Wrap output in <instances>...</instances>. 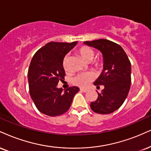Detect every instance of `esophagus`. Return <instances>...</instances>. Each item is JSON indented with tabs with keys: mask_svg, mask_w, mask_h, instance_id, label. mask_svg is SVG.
<instances>
[{
	"mask_svg": "<svg viewBox=\"0 0 151 151\" xmlns=\"http://www.w3.org/2000/svg\"><path fill=\"white\" fill-rule=\"evenodd\" d=\"M80 91H81V92H86L87 90L85 88H80Z\"/></svg>",
	"mask_w": 151,
	"mask_h": 151,
	"instance_id": "obj_1",
	"label": "esophagus"
}]
</instances>
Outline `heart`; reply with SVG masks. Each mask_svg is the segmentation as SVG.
I'll list each match as a JSON object with an SVG mask.
<instances>
[{
  "label": "heart",
  "mask_w": 151,
  "mask_h": 151,
  "mask_svg": "<svg viewBox=\"0 0 151 151\" xmlns=\"http://www.w3.org/2000/svg\"><path fill=\"white\" fill-rule=\"evenodd\" d=\"M77 53L79 57L86 62L92 61L94 57V55H95L93 49L90 47H87V46H84V47L80 48L78 50ZM68 58L67 56H66L63 59V67L66 71H68ZM94 65L96 67L99 66V63L98 61H96L94 63ZM94 79V75L92 73H81L76 76L73 80V83L78 86L85 87Z\"/></svg>",
  "instance_id": "b5f03b06"
}]
</instances>
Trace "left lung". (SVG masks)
Here are the masks:
<instances>
[{
  "mask_svg": "<svg viewBox=\"0 0 151 151\" xmlns=\"http://www.w3.org/2000/svg\"><path fill=\"white\" fill-rule=\"evenodd\" d=\"M85 45L100 51L103 56V70L94 85H103L98 98L90 104L91 109L100 114H109L124 103L131 85V63L122 47L106 39L85 41Z\"/></svg>",
  "mask_w": 151,
  "mask_h": 151,
  "instance_id": "1",
  "label": "left lung"
}]
</instances>
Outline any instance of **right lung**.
I'll use <instances>...</instances> for the list:
<instances>
[{
	"instance_id": "1",
	"label": "right lung",
	"mask_w": 151,
	"mask_h": 151,
	"mask_svg": "<svg viewBox=\"0 0 151 151\" xmlns=\"http://www.w3.org/2000/svg\"><path fill=\"white\" fill-rule=\"evenodd\" d=\"M77 43L48 42L31 59L28 71L29 93L36 108L43 114L55 117L66 113L79 91L76 86L64 90L57 87L59 81L64 79L63 59Z\"/></svg>"
}]
</instances>
